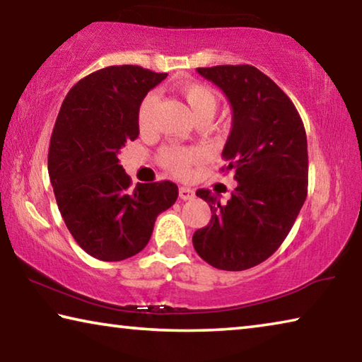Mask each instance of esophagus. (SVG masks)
<instances>
[{
  "label": "esophagus",
  "instance_id": "esophagus-1",
  "mask_svg": "<svg viewBox=\"0 0 362 362\" xmlns=\"http://www.w3.org/2000/svg\"><path fill=\"white\" fill-rule=\"evenodd\" d=\"M179 196H180V199H183V201L193 199V198H194V192H193L192 188L180 187V188H179Z\"/></svg>",
  "mask_w": 362,
  "mask_h": 362
}]
</instances>
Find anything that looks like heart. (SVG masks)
<instances>
[{"label":"heart","instance_id":"1","mask_svg":"<svg viewBox=\"0 0 362 362\" xmlns=\"http://www.w3.org/2000/svg\"><path fill=\"white\" fill-rule=\"evenodd\" d=\"M179 94L187 103L189 113L198 122H209L218 108V95L211 86L203 83H185L179 88ZM156 108L155 94H146L137 110L140 131H148ZM203 153L192 146H166L159 153V163L174 175L185 177L193 166L201 163Z\"/></svg>","mask_w":362,"mask_h":362}]
</instances>
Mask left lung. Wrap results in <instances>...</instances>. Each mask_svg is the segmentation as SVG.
I'll use <instances>...</instances> for the list:
<instances>
[{"mask_svg": "<svg viewBox=\"0 0 362 362\" xmlns=\"http://www.w3.org/2000/svg\"><path fill=\"white\" fill-rule=\"evenodd\" d=\"M198 73L223 90L233 124L222 156L238 187L228 203L211 189L212 217L193 235L201 259L226 272H243L274 254L308 193V145L303 121L279 86L252 65H217Z\"/></svg>", "mask_w": 362, "mask_h": 362, "instance_id": "1", "label": "left lung"}]
</instances>
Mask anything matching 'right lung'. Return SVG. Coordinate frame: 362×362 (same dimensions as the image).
Here are the masks:
<instances>
[{
	"label": "right lung",
	"mask_w": 362,
	"mask_h": 362,
	"mask_svg": "<svg viewBox=\"0 0 362 362\" xmlns=\"http://www.w3.org/2000/svg\"><path fill=\"white\" fill-rule=\"evenodd\" d=\"M166 76L139 65L107 66L79 79L60 107L49 144V179L66 228L94 259L119 262L139 254L158 214L179 196L169 180L131 188L118 158L139 137L140 102Z\"/></svg>",
	"instance_id": "right-lung-1"
}]
</instances>
